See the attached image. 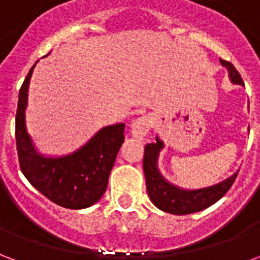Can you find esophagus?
<instances>
[{
	"label": "esophagus",
	"mask_w": 260,
	"mask_h": 260,
	"mask_svg": "<svg viewBox=\"0 0 260 260\" xmlns=\"http://www.w3.org/2000/svg\"><path fill=\"white\" fill-rule=\"evenodd\" d=\"M152 124L153 121L149 115L139 117V118L136 119V121H134L132 125H131V134H132V136H134L135 139H138V141H143L146 134L149 132V129H150Z\"/></svg>",
	"instance_id": "obj_1"
}]
</instances>
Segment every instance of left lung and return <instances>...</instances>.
Returning a JSON list of instances; mask_svg holds the SVG:
<instances>
[{"label":"left lung","instance_id":"8db88e82","mask_svg":"<svg viewBox=\"0 0 260 260\" xmlns=\"http://www.w3.org/2000/svg\"><path fill=\"white\" fill-rule=\"evenodd\" d=\"M220 62L227 68L230 79L234 85H244V80L238 71L234 68V65L224 59H220ZM163 147L164 143L157 136L154 143H149L145 146L143 154V171L146 177L147 193L154 206L160 210L178 216L201 212L203 209L212 206L220 198H223L234 184L238 171L218 184L201 189H182L180 186L173 185L158 171L157 158Z\"/></svg>","mask_w":260,"mask_h":260}]
</instances>
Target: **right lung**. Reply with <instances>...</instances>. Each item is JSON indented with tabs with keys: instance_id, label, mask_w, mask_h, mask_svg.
<instances>
[{
	"instance_id": "add662e5",
	"label": "right lung",
	"mask_w": 260,
	"mask_h": 260,
	"mask_svg": "<svg viewBox=\"0 0 260 260\" xmlns=\"http://www.w3.org/2000/svg\"><path fill=\"white\" fill-rule=\"evenodd\" d=\"M35 65L19 90L16 110V149L22 173L31 185L50 201L67 209L94 205L107 189L108 177L124 142L125 124L104 126L76 152L61 157H46L33 146L26 132L25 110Z\"/></svg>"
}]
</instances>
